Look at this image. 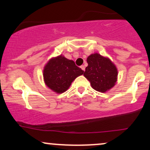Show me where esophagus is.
I'll return each mask as SVG.
<instances>
[{
  "label": "esophagus",
  "mask_w": 150,
  "mask_h": 150,
  "mask_svg": "<svg viewBox=\"0 0 150 150\" xmlns=\"http://www.w3.org/2000/svg\"><path fill=\"white\" fill-rule=\"evenodd\" d=\"M81 69L83 70V71H85V69H86V67H85L84 65H81Z\"/></svg>",
  "instance_id": "esophagus-1"
}]
</instances>
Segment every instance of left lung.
Listing matches in <instances>:
<instances>
[{
    "label": "left lung",
    "instance_id": "left-lung-1",
    "mask_svg": "<svg viewBox=\"0 0 150 150\" xmlns=\"http://www.w3.org/2000/svg\"><path fill=\"white\" fill-rule=\"evenodd\" d=\"M87 62L88 66L83 76L94 90L103 93L113 88L117 82L118 71L110 59L95 53L88 57Z\"/></svg>",
    "mask_w": 150,
    "mask_h": 150
}]
</instances>
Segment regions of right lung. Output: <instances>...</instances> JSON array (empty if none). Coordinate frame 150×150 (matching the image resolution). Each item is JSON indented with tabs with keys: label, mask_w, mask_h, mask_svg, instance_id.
Returning a JSON list of instances; mask_svg holds the SVG:
<instances>
[{
	"label": "right lung",
	"mask_w": 150,
	"mask_h": 150,
	"mask_svg": "<svg viewBox=\"0 0 150 150\" xmlns=\"http://www.w3.org/2000/svg\"><path fill=\"white\" fill-rule=\"evenodd\" d=\"M83 71L73 60L60 55L48 61L43 69L44 81L49 89L55 93H63L69 89L71 83Z\"/></svg>",
	"instance_id": "1"
}]
</instances>
